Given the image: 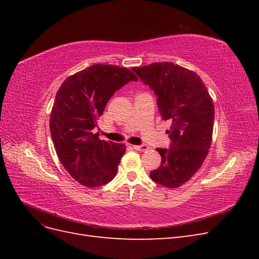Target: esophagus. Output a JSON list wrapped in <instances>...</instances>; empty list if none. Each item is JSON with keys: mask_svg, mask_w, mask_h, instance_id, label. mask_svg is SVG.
<instances>
[{"mask_svg": "<svg viewBox=\"0 0 259 259\" xmlns=\"http://www.w3.org/2000/svg\"><path fill=\"white\" fill-rule=\"evenodd\" d=\"M133 148H134L135 150H138V151H147V150H149V147L147 145H139V146L135 145V146H133Z\"/></svg>", "mask_w": 259, "mask_h": 259, "instance_id": "34e87169", "label": "esophagus"}]
</instances>
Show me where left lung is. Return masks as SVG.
<instances>
[{
  "label": "left lung",
  "instance_id": "1",
  "mask_svg": "<svg viewBox=\"0 0 259 259\" xmlns=\"http://www.w3.org/2000/svg\"><path fill=\"white\" fill-rule=\"evenodd\" d=\"M154 91L162 120L170 121V148L156 151L161 166L150 177L163 187L178 188L201 167L211 145L214 104L205 84L192 70L174 62H153L133 68Z\"/></svg>",
  "mask_w": 259,
  "mask_h": 259
}]
</instances>
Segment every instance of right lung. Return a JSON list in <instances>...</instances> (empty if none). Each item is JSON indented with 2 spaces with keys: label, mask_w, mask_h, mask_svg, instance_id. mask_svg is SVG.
Returning a JSON list of instances; mask_svg holds the SVG:
<instances>
[{
  "label": "right lung",
  "mask_w": 259,
  "mask_h": 259,
  "mask_svg": "<svg viewBox=\"0 0 259 259\" xmlns=\"http://www.w3.org/2000/svg\"><path fill=\"white\" fill-rule=\"evenodd\" d=\"M137 80L130 69L98 64L68 76L59 88L50 117L51 135L59 161L81 185L95 188L114 178L126 147L100 140L93 130L113 94Z\"/></svg>",
  "instance_id": "add662e5"
}]
</instances>
